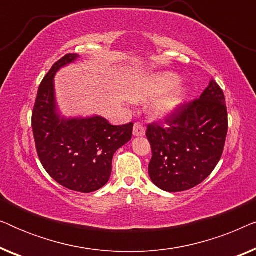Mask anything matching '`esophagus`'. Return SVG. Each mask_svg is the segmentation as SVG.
Here are the masks:
<instances>
[{
    "instance_id": "34e87169",
    "label": "esophagus",
    "mask_w": 256,
    "mask_h": 256,
    "mask_svg": "<svg viewBox=\"0 0 256 256\" xmlns=\"http://www.w3.org/2000/svg\"><path fill=\"white\" fill-rule=\"evenodd\" d=\"M132 134L134 136H143L146 134V129L143 127L141 122H136L134 124V128H132Z\"/></svg>"
}]
</instances>
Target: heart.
I'll list each match as a JSON object with an SVG mask.
<instances>
[{
    "instance_id": "b5f03b06",
    "label": "heart",
    "mask_w": 256,
    "mask_h": 256,
    "mask_svg": "<svg viewBox=\"0 0 256 256\" xmlns=\"http://www.w3.org/2000/svg\"><path fill=\"white\" fill-rule=\"evenodd\" d=\"M180 84V76L174 73H160L152 76L132 88V98L144 100L148 98L162 96L154 101L152 112L158 118H166L177 112L184 100L185 90L176 87Z\"/></svg>"
}]
</instances>
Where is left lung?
I'll use <instances>...</instances> for the list:
<instances>
[{
  "instance_id": "left-lung-1",
  "label": "left lung",
  "mask_w": 256,
  "mask_h": 256,
  "mask_svg": "<svg viewBox=\"0 0 256 256\" xmlns=\"http://www.w3.org/2000/svg\"><path fill=\"white\" fill-rule=\"evenodd\" d=\"M227 129L225 96L211 80L199 99L182 104L177 112L166 116L164 124H148L146 135L152 152L150 180L168 192L197 186L222 158Z\"/></svg>"
}]
</instances>
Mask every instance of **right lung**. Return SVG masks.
Here are the masks:
<instances>
[{"label": "right lung", "mask_w": 256, "mask_h": 256, "mask_svg": "<svg viewBox=\"0 0 256 256\" xmlns=\"http://www.w3.org/2000/svg\"><path fill=\"white\" fill-rule=\"evenodd\" d=\"M78 57L65 54L42 80L32 110V132L46 172L64 188L90 194L110 180L114 154L130 141L134 124L113 126L101 116L68 120L59 116L54 76Z\"/></svg>", "instance_id": "obj_1"}]
</instances>
